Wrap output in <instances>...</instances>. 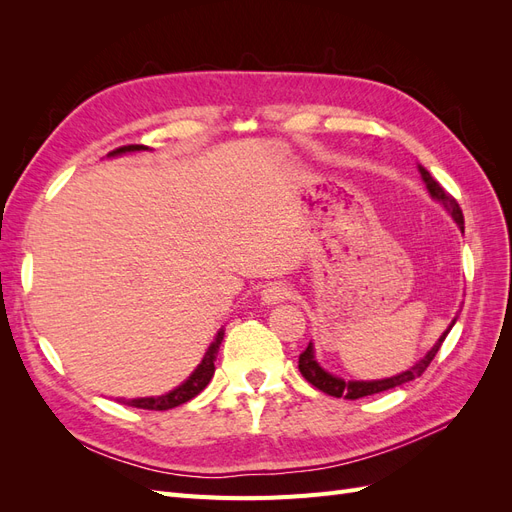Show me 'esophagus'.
I'll return each mask as SVG.
<instances>
[{
    "label": "esophagus",
    "mask_w": 512,
    "mask_h": 512,
    "mask_svg": "<svg viewBox=\"0 0 512 512\" xmlns=\"http://www.w3.org/2000/svg\"><path fill=\"white\" fill-rule=\"evenodd\" d=\"M260 297H262V301H265L267 305H277V303H282V301H286L290 297V288L284 286V284L273 282V284L265 286V290H262Z\"/></svg>",
    "instance_id": "obj_1"
}]
</instances>
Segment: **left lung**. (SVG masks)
Listing matches in <instances>:
<instances>
[{
    "label": "left lung",
    "instance_id": "obj_1",
    "mask_svg": "<svg viewBox=\"0 0 512 512\" xmlns=\"http://www.w3.org/2000/svg\"><path fill=\"white\" fill-rule=\"evenodd\" d=\"M418 173H421V179L425 181L427 192L431 194V198L438 200V203H440L448 213H451V218L457 222V226H459L461 232H463V213H461V209H459V205H457V200H455L451 194H446L442 185H440L436 179H433V177L429 175V170L423 168L421 164H418ZM457 318H459V314L451 320V324H448L446 331L440 335L438 342L431 346V350H427V354L423 356V359H418L410 369L401 371V374H397V376L382 378V380H344V378H339V376H333V374H329L327 369L320 367V363L316 361V352H314V344H312V342H309V346H307V348L303 350V354L299 356V371H301L303 378H305L309 384H314L318 391L327 393V395H331V397L361 399V397H367V395H376V393H382V391L395 389V386H401V384H406V382H410V380H416L418 376H423V371L429 367V363L433 361V356L438 354V350H440L442 342L446 339L448 331H451V329L455 327Z\"/></svg>",
    "mask_w": 512,
    "mask_h": 512
}]
</instances>
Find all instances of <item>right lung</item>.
<instances>
[{
	"instance_id": "add662e5",
	"label": "right lung",
	"mask_w": 512,
	"mask_h": 512,
	"mask_svg": "<svg viewBox=\"0 0 512 512\" xmlns=\"http://www.w3.org/2000/svg\"><path fill=\"white\" fill-rule=\"evenodd\" d=\"M143 149H147V147H143V145H126V147H119V149L111 151L106 158H117V156H123V153L143 151ZM222 339H224V329L218 331V335H215L211 346L207 348L203 361L198 363V367L192 371L190 378L185 380V382H181L177 389L168 391L164 395H156V397L121 399V404L123 406H132V408H143V410H170V408H177V406L185 404V401H190L192 397H196L211 382L213 371H215V356H218Z\"/></svg>"
}]
</instances>
